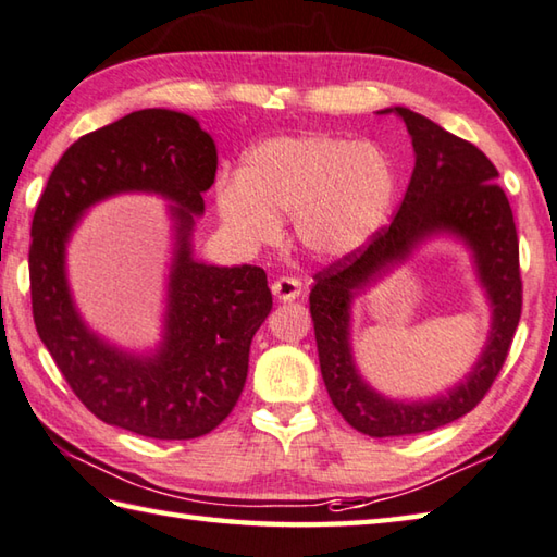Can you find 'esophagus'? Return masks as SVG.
Masks as SVG:
<instances>
[{
	"label": "esophagus",
	"instance_id": "esophagus-1",
	"mask_svg": "<svg viewBox=\"0 0 557 557\" xmlns=\"http://www.w3.org/2000/svg\"><path fill=\"white\" fill-rule=\"evenodd\" d=\"M271 293H274L276 296V300H281V302H290V300H296L300 293H302V286H300V281L298 278H293V276H281V278H276L274 283H271Z\"/></svg>",
	"mask_w": 557,
	"mask_h": 557
}]
</instances>
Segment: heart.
I'll return each instance as SVG.
<instances>
[{
    "label": "heart",
    "instance_id": "1",
    "mask_svg": "<svg viewBox=\"0 0 557 557\" xmlns=\"http://www.w3.org/2000/svg\"><path fill=\"white\" fill-rule=\"evenodd\" d=\"M397 191L395 166L377 145L332 133L276 135L243 154L237 180L215 188L218 215L237 243H274L293 215L298 243L344 257L383 227Z\"/></svg>",
    "mask_w": 557,
    "mask_h": 557
}]
</instances>
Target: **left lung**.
<instances>
[{
  "label": "left lung",
  "instance_id": "obj_1",
  "mask_svg": "<svg viewBox=\"0 0 557 557\" xmlns=\"http://www.w3.org/2000/svg\"><path fill=\"white\" fill-rule=\"evenodd\" d=\"M407 125L414 172L391 227L363 251H351L314 274L310 314L322 381L332 405L356 432L375 438L424 434L473 409L502 371L521 318L519 239L497 170L473 143L405 107L385 109ZM454 234L474 255L476 273L493 310L486 349L458 386L432 401H393L366 384L352 361L350 302L426 238Z\"/></svg>",
  "mask_w": 557,
  "mask_h": 557
}]
</instances>
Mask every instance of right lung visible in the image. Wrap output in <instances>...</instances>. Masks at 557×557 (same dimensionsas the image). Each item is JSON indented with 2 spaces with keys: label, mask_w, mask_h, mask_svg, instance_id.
I'll return each mask as SVG.
<instances>
[{
  "label": "right lung",
  "mask_w": 557,
  "mask_h": 557,
  "mask_svg": "<svg viewBox=\"0 0 557 557\" xmlns=\"http://www.w3.org/2000/svg\"><path fill=\"white\" fill-rule=\"evenodd\" d=\"M218 150L196 119L143 109L72 143L52 170L30 225V306L40 342L84 407L148 438H196L243 395L249 346L271 312L264 269L194 257L196 215L215 182ZM119 193L171 201L175 249L163 342L133 355L86 327L66 283V243L91 205Z\"/></svg>",
  "instance_id": "1"
}]
</instances>
